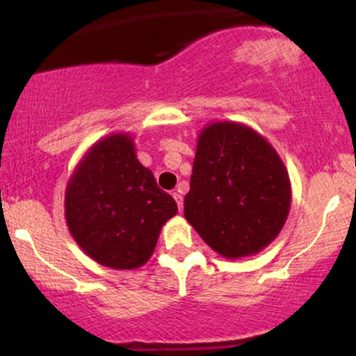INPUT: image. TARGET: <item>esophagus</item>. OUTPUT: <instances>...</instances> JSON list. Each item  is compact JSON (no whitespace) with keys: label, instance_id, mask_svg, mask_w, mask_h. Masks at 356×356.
Here are the masks:
<instances>
[{"label":"esophagus","instance_id":"1","mask_svg":"<svg viewBox=\"0 0 356 356\" xmlns=\"http://www.w3.org/2000/svg\"><path fill=\"white\" fill-rule=\"evenodd\" d=\"M174 199H175V202H177V207H179V211H181L182 209V195L181 194H179V192H174Z\"/></svg>","mask_w":356,"mask_h":356}]
</instances>
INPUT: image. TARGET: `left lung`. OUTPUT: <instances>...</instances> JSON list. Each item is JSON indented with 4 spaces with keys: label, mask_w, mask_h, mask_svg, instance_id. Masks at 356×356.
Returning a JSON list of instances; mask_svg holds the SVG:
<instances>
[{
    "label": "left lung",
    "mask_w": 356,
    "mask_h": 356,
    "mask_svg": "<svg viewBox=\"0 0 356 356\" xmlns=\"http://www.w3.org/2000/svg\"><path fill=\"white\" fill-rule=\"evenodd\" d=\"M291 207L288 170L269 142L239 122L201 130L184 216L227 259L257 254L277 238Z\"/></svg>",
    "instance_id": "obj_1"
}]
</instances>
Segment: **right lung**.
Masks as SVG:
<instances>
[{
	"instance_id": "1",
	"label": "right lung",
	"mask_w": 356,
	"mask_h": 356,
	"mask_svg": "<svg viewBox=\"0 0 356 356\" xmlns=\"http://www.w3.org/2000/svg\"><path fill=\"white\" fill-rule=\"evenodd\" d=\"M177 204L138 162L130 134L100 138L80 159L65 191V219L76 244L113 269L144 266Z\"/></svg>"
}]
</instances>
